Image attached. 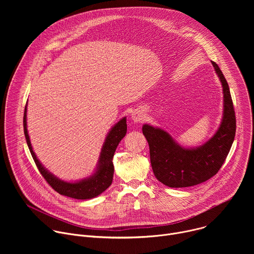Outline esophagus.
I'll return each mask as SVG.
<instances>
[{
    "label": "esophagus",
    "mask_w": 254,
    "mask_h": 254,
    "mask_svg": "<svg viewBox=\"0 0 254 254\" xmlns=\"http://www.w3.org/2000/svg\"><path fill=\"white\" fill-rule=\"evenodd\" d=\"M131 117V120L133 123H142L144 121V119H146V117H144V114L141 112V111H138V110H135L131 113L130 115Z\"/></svg>",
    "instance_id": "esophagus-1"
}]
</instances>
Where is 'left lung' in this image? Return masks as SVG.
Returning a JSON list of instances; mask_svg holds the SVG:
<instances>
[{
  "label": "left lung",
  "instance_id": "obj_1",
  "mask_svg": "<svg viewBox=\"0 0 254 254\" xmlns=\"http://www.w3.org/2000/svg\"><path fill=\"white\" fill-rule=\"evenodd\" d=\"M223 90V117L220 127L202 146L184 148L166 130L150 125L142 126V133L150 147V158L156 178L171 188L201 184L222 167L234 140L236 119L228 83L219 66L212 61Z\"/></svg>",
  "mask_w": 254,
  "mask_h": 254
}]
</instances>
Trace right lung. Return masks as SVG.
I'll return each mask as SVG.
<instances>
[{"label":"right lung","mask_w":254,"mask_h":254,"mask_svg":"<svg viewBox=\"0 0 254 254\" xmlns=\"http://www.w3.org/2000/svg\"><path fill=\"white\" fill-rule=\"evenodd\" d=\"M24 133L26 137V141L30 153L33 157V160L37 166L39 172L47 181V183L60 195L67 196L70 198H74L77 200H87L97 197L102 192H104L113 183L114 178V164L113 159L115 152L119 146L120 141L124 138L127 133V118H123L119 123H117L111 130L108 131L105 140L102 144V149L100 152V156L98 159L97 167L94 173L82 180L76 181V182H66L52 173H50L36 157L32 144L30 141V137L27 129V103L25 106L24 112Z\"/></svg>","instance_id":"add662e5"}]
</instances>
